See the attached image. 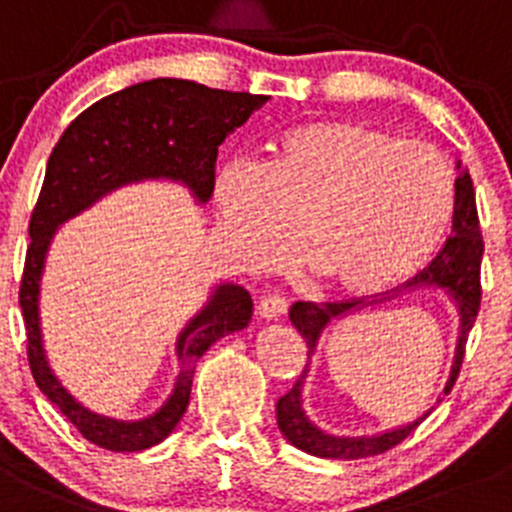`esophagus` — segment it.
<instances>
[{
  "mask_svg": "<svg viewBox=\"0 0 512 512\" xmlns=\"http://www.w3.org/2000/svg\"><path fill=\"white\" fill-rule=\"evenodd\" d=\"M287 302L280 295H265L257 300V315L265 317V320H277L280 315H285Z\"/></svg>",
  "mask_w": 512,
  "mask_h": 512,
  "instance_id": "obj_1",
  "label": "esophagus"
}]
</instances>
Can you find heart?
I'll list each match as a JSON object with an SVG mask.
<instances>
[{"label": "heart", "mask_w": 512, "mask_h": 512, "mask_svg": "<svg viewBox=\"0 0 512 512\" xmlns=\"http://www.w3.org/2000/svg\"><path fill=\"white\" fill-rule=\"evenodd\" d=\"M455 182L430 145L355 119L287 130L260 170L217 175L215 207L237 260L272 267L300 245L317 285L347 297L408 280L440 245Z\"/></svg>", "instance_id": "b5f03b06"}]
</instances>
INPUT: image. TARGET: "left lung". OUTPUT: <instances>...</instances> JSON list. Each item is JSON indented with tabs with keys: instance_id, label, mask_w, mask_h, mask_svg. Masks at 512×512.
I'll use <instances>...</instances> for the list:
<instances>
[{
	"instance_id": "left-lung-1",
	"label": "left lung",
	"mask_w": 512,
	"mask_h": 512,
	"mask_svg": "<svg viewBox=\"0 0 512 512\" xmlns=\"http://www.w3.org/2000/svg\"><path fill=\"white\" fill-rule=\"evenodd\" d=\"M483 232H480L478 220V205H475V190H473V177L468 170H463L455 180V205H453V230H450L448 240H445L443 250L435 255V260L410 277L405 285H440L448 287L450 295L458 300L460 307V337H458V352H455V365L450 372V380L445 385V395L453 390L455 380L460 375L465 357V342H468L470 330L475 325V317L480 310V297H483V287H480V260H483ZM365 297H350V300H337V302H295L290 307V320L307 342V355H312L315 342L320 332L325 330L327 322L332 317L342 315V312L352 310V307L362 305ZM305 370L300 372L297 382L277 400V425H280L282 435L290 440L295 448L305 450V453L317 455V458H367V455H380L385 450L395 448L403 443L410 433L420 425V420L428 418V413L413 425L393 430V433H382L377 438H332V435L320 433L310 420L305 418L300 408V388L305 380Z\"/></svg>"
}]
</instances>
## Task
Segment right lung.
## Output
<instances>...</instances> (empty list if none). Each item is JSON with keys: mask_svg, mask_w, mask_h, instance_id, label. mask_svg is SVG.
Returning <instances> with one entry per match:
<instances>
[{"mask_svg": "<svg viewBox=\"0 0 512 512\" xmlns=\"http://www.w3.org/2000/svg\"><path fill=\"white\" fill-rule=\"evenodd\" d=\"M265 102V94L212 89L190 79H150L107 94L77 114L49 155L29 220L32 242L19 282L29 370L37 388L67 415L82 438L99 448L137 453L162 443L190 405L197 360L212 342L250 322L252 300L242 287L222 285L210 305L185 327L177 340L180 377L160 413L140 423L97 418L64 393L44 360L37 295L49 237L54 227L92 205L104 192L142 177L182 180L207 202L215 192L217 150Z\"/></svg>", "mask_w": 512, "mask_h": 512, "instance_id": "obj_1", "label": "right lung"}]
</instances>
